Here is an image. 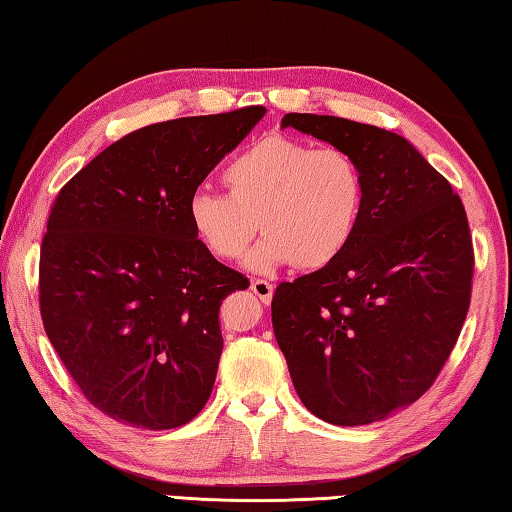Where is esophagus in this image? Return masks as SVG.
Listing matches in <instances>:
<instances>
[{
	"label": "esophagus",
	"mask_w": 512,
	"mask_h": 512,
	"mask_svg": "<svg viewBox=\"0 0 512 512\" xmlns=\"http://www.w3.org/2000/svg\"><path fill=\"white\" fill-rule=\"evenodd\" d=\"M250 289H253V293L255 296L262 300V302H271L273 300V291H275V287L271 282H266V280H253V284H250Z\"/></svg>",
	"instance_id": "1"
}]
</instances>
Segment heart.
<instances>
[{
    "mask_svg": "<svg viewBox=\"0 0 512 512\" xmlns=\"http://www.w3.org/2000/svg\"><path fill=\"white\" fill-rule=\"evenodd\" d=\"M228 194L196 189L187 219L207 253L237 262L257 228L264 239L246 266L273 273L282 266L323 268L357 237L366 210V180L348 151L289 135H266L223 169Z\"/></svg>",
    "mask_w": 512,
    "mask_h": 512,
    "instance_id": "1",
    "label": "heart"
}]
</instances>
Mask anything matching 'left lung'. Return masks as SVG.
Here are the masks:
<instances>
[{
    "label": "left lung",
    "instance_id": "obj_1",
    "mask_svg": "<svg viewBox=\"0 0 512 512\" xmlns=\"http://www.w3.org/2000/svg\"><path fill=\"white\" fill-rule=\"evenodd\" d=\"M282 128L348 151L366 210L336 262L277 287L275 341L316 418L386 420L427 391L461 334L474 268L465 207L402 135L309 112H289Z\"/></svg>",
    "mask_w": 512,
    "mask_h": 512
}]
</instances>
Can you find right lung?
Returning a JSON list of instances; mask_svg holds the SVG:
<instances>
[{
  "instance_id": "right-lung-1",
  "label": "right lung",
  "mask_w": 512,
  "mask_h": 512,
  "mask_svg": "<svg viewBox=\"0 0 512 512\" xmlns=\"http://www.w3.org/2000/svg\"><path fill=\"white\" fill-rule=\"evenodd\" d=\"M264 115L250 106L144 126L85 164L51 207L42 323L112 420L176 429L210 400L221 300L248 280L198 244L187 201Z\"/></svg>"
}]
</instances>
